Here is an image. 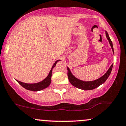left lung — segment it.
<instances>
[{"label":"left lung","instance_id":"8db88e82","mask_svg":"<svg viewBox=\"0 0 126 126\" xmlns=\"http://www.w3.org/2000/svg\"><path fill=\"white\" fill-rule=\"evenodd\" d=\"M105 33L106 38L108 40L110 47H111L113 53L114 54L112 42L111 40H110V36H109V34L106 31L105 32ZM112 67L113 64H112V65L110 66L109 69L108 70V71L106 72L105 74L103 75L102 77H100V78L97 79L96 80H94V81H85L81 79H79L76 78L74 75L72 74L71 71H70L68 67H67V77H68L69 81L70 84L74 85V87H75L79 88V89L81 90H93L94 88L98 87L100 86V85H102V84H103L105 82L106 79L109 77V76H110V74Z\"/></svg>","mask_w":126,"mask_h":126}]
</instances>
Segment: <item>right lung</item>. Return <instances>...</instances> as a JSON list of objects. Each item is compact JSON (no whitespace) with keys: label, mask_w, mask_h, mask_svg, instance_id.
<instances>
[{"label":"right lung","mask_w":126,"mask_h":126,"mask_svg":"<svg viewBox=\"0 0 126 126\" xmlns=\"http://www.w3.org/2000/svg\"><path fill=\"white\" fill-rule=\"evenodd\" d=\"M59 61H60V60H57L54 63L53 66H52L51 69L49 71V74L48 75L47 77H46L44 80L42 81L37 82V83H33V84H28V83H24V82H21V81H18V80L16 79L19 84H20L23 87H24L26 89L28 90L33 91V92H38V91H41L42 90L45 89V88H47L51 84V76H52V69L55 67L57 63Z\"/></svg>","instance_id":"add662e5"}]
</instances>
